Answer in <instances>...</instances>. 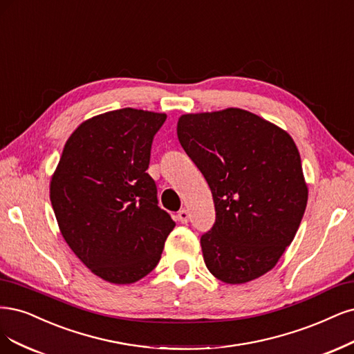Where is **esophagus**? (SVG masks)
<instances>
[{"mask_svg":"<svg viewBox=\"0 0 354 354\" xmlns=\"http://www.w3.org/2000/svg\"><path fill=\"white\" fill-rule=\"evenodd\" d=\"M177 219H178V221H180L181 224H187L189 219H190V215H189V212H187L186 209H181V211H178V214H177Z\"/></svg>","mask_w":354,"mask_h":354,"instance_id":"34e87169","label":"esophagus"}]
</instances>
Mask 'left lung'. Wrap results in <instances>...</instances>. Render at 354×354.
Returning a JSON list of instances; mask_svg holds the SVG:
<instances>
[{"label": "left lung", "instance_id": "1", "mask_svg": "<svg viewBox=\"0 0 354 354\" xmlns=\"http://www.w3.org/2000/svg\"><path fill=\"white\" fill-rule=\"evenodd\" d=\"M177 136L214 198L215 224L201 237L206 268L227 284L271 271L308 203L295 140L240 108L181 115Z\"/></svg>", "mask_w": 354, "mask_h": 354}]
</instances>
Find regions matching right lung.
<instances>
[{"instance_id": "obj_1", "label": "right lung", "mask_w": 354, "mask_h": 354, "mask_svg": "<svg viewBox=\"0 0 354 354\" xmlns=\"http://www.w3.org/2000/svg\"><path fill=\"white\" fill-rule=\"evenodd\" d=\"M165 114L121 108L82 123L66 142L50 198L61 234L89 270L131 284L161 259L176 227L146 173Z\"/></svg>"}]
</instances>
